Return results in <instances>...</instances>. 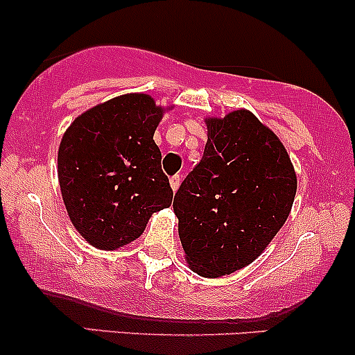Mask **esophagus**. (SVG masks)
Here are the masks:
<instances>
[{
    "instance_id": "34e87169",
    "label": "esophagus",
    "mask_w": 355,
    "mask_h": 355,
    "mask_svg": "<svg viewBox=\"0 0 355 355\" xmlns=\"http://www.w3.org/2000/svg\"><path fill=\"white\" fill-rule=\"evenodd\" d=\"M180 182H182L180 175H173V177L170 178V187H172L173 191L178 190V187H180Z\"/></svg>"
}]
</instances>
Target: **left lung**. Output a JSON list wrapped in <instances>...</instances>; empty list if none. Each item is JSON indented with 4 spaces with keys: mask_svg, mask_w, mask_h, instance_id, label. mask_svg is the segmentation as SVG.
Listing matches in <instances>:
<instances>
[{
    "mask_svg": "<svg viewBox=\"0 0 355 355\" xmlns=\"http://www.w3.org/2000/svg\"><path fill=\"white\" fill-rule=\"evenodd\" d=\"M200 164L173 200L190 270L234 274L260 257L291 215L297 175L280 138L245 108L205 118Z\"/></svg>",
    "mask_w": 355,
    "mask_h": 355,
    "instance_id": "obj_1",
    "label": "left lung"
}]
</instances>
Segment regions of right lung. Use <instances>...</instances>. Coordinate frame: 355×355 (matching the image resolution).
Here are the masks:
<instances>
[{"label": "right lung", "instance_id": "obj_1", "mask_svg": "<svg viewBox=\"0 0 355 355\" xmlns=\"http://www.w3.org/2000/svg\"><path fill=\"white\" fill-rule=\"evenodd\" d=\"M173 107L126 93L87 110L67 128L58 148L60 190L73 227L89 245H128L155 211L172 205L153 135Z\"/></svg>", "mask_w": 355, "mask_h": 355}]
</instances>
